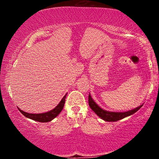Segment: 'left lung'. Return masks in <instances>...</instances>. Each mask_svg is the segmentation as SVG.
<instances>
[{"mask_svg": "<svg viewBox=\"0 0 159 159\" xmlns=\"http://www.w3.org/2000/svg\"><path fill=\"white\" fill-rule=\"evenodd\" d=\"M88 102L89 105H90V108L96 113L97 116H99L101 119H102L105 121L107 122H116L118 120L123 119V118L127 117V116L132 115L133 114L137 112L139 109L143 106V105H140L138 107H135L134 109L132 110L125 111V112H113V111H108L100 107L95 102V101L91 97L90 94H89L88 97Z\"/></svg>", "mask_w": 159, "mask_h": 159, "instance_id": "obj_1", "label": "left lung"}]
</instances>
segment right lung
Wrapping results in <instances>:
<instances>
[{"mask_svg":"<svg viewBox=\"0 0 159 159\" xmlns=\"http://www.w3.org/2000/svg\"><path fill=\"white\" fill-rule=\"evenodd\" d=\"M66 95L67 94H66L65 96H63V98L61 99V101L60 102L59 104H58L54 109H52V111H48V112L42 113V114H30V113L25 112V111H23L22 110H21V109L19 108V110L24 116L29 118V119H31L37 122H40V123H48V122L52 121L53 119H54V118L61 112L62 110H63V106H64L65 99L66 97Z\"/></svg>","mask_w":159,"mask_h":159,"instance_id":"right-lung-1","label":"right lung"}]
</instances>
